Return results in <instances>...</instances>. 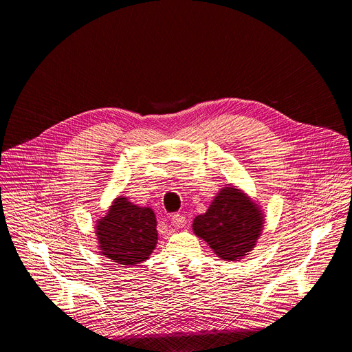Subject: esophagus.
<instances>
[{
	"label": "esophagus",
	"mask_w": 352,
	"mask_h": 352,
	"mask_svg": "<svg viewBox=\"0 0 352 352\" xmlns=\"http://www.w3.org/2000/svg\"><path fill=\"white\" fill-rule=\"evenodd\" d=\"M184 224H186V217H184L183 214L176 212V214L172 215V226H173V227L182 228V227H184Z\"/></svg>",
	"instance_id": "34e87169"
}]
</instances>
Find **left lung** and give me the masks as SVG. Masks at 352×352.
Instances as JSON below:
<instances>
[{
    "label": "left lung",
    "mask_w": 352,
    "mask_h": 352,
    "mask_svg": "<svg viewBox=\"0 0 352 352\" xmlns=\"http://www.w3.org/2000/svg\"><path fill=\"white\" fill-rule=\"evenodd\" d=\"M256 204L235 187H226L208 210L197 215L193 230L221 259L248 255L261 235L263 220Z\"/></svg>",
    "instance_id": "obj_1"
}]
</instances>
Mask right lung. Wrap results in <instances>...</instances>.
Returning a JSON list of instances; mask_svg holds the SVG:
<instances>
[{
	"mask_svg": "<svg viewBox=\"0 0 352 352\" xmlns=\"http://www.w3.org/2000/svg\"><path fill=\"white\" fill-rule=\"evenodd\" d=\"M101 254L118 265H137L148 259L156 247L155 214L118 197L97 224Z\"/></svg>",
	"mask_w": 352,
	"mask_h": 352,
	"instance_id": "obj_1",
	"label": "right lung"
}]
</instances>
